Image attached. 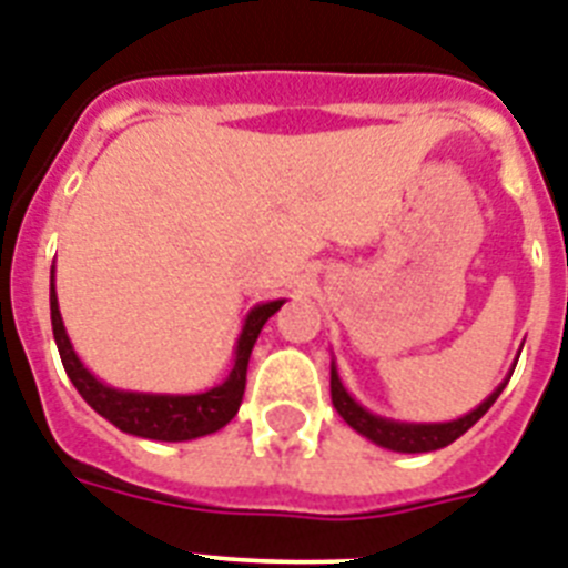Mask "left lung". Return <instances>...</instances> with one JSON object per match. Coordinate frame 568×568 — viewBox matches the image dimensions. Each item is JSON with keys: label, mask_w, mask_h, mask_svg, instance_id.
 <instances>
[{"label": "left lung", "mask_w": 568, "mask_h": 568, "mask_svg": "<svg viewBox=\"0 0 568 568\" xmlns=\"http://www.w3.org/2000/svg\"><path fill=\"white\" fill-rule=\"evenodd\" d=\"M510 374H514V368H510L508 377H505L503 383L476 406V409L467 412V415H462V418L456 420H444V424H406V420H392L383 418V415H374V412L365 409L363 403H357L348 395V388L342 386L336 363H331V400H334V409L339 412L342 420H345L351 429H357L363 438L377 444V447L395 449V453H433V449H442L447 447V444L456 442V438H462V435L467 433L490 406H494L496 397L503 395V388L508 386Z\"/></svg>", "instance_id": "left-lung-1"}]
</instances>
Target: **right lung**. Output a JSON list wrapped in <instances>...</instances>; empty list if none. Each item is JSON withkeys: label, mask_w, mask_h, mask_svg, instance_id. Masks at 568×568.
<instances>
[{"label": "right lung", "mask_w": 568, "mask_h": 568, "mask_svg": "<svg viewBox=\"0 0 568 568\" xmlns=\"http://www.w3.org/2000/svg\"><path fill=\"white\" fill-rule=\"evenodd\" d=\"M51 331H54V342H58L60 359L74 383V388L81 392L83 400L110 420L112 426H119L121 433L139 435V438H150V442H191V438H203V435L217 433L229 420L237 415L243 400V388H246V368H250L252 348H255L257 334L266 325V318L275 316L281 311L284 298L275 302L255 304L246 318H243L241 336L234 345V363L232 372L220 386L209 388V392H196V395H153V392H124V388L106 386L95 374L89 372L81 357L74 354L72 342L63 327V316L58 307V293H54V266H51Z\"/></svg>", "instance_id": "right-lung-1"}]
</instances>
